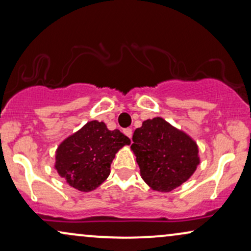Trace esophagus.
Returning a JSON list of instances; mask_svg holds the SVG:
<instances>
[{
    "mask_svg": "<svg viewBox=\"0 0 251 251\" xmlns=\"http://www.w3.org/2000/svg\"><path fill=\"white\" fill-rule=\"evenodd\" d=\"M123 132H125V135H126V136H128L130 139L132 138V130L130 129V128H128V129H125V131H123Z\"/></svg>",
    "mask_w": 251,
    "mask_h": 251,
    "instance_id": "1",
    "label": "esophagus"
}]
</instances>
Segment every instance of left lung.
<instances>
[{"label":"left lung","mask_w":251,"mask_h":251,"mask_svg":"<svg viewBox=\"0 0 251 251\" xmlns=\"http://www.w3.org/2000/svg\"><path fill=\"white\" fill-rule=\"evenodd\" d=\"M131 151L143 180L157 192H170L188 180L199 164V146L166 120H145L132 136Z\"/></svg>","instance_id":"obj_1"}]
</instances>
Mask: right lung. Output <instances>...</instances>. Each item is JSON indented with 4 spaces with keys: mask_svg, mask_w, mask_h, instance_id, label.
<instances>
[{
    "mask_svg": "<svg viewBox=\"0 0 251 251\" xmlns=\"http://www.w3.org/2000/svg\"><path fill=\"white\" fill-rule=\"evenodd\" d=\"M130 143L120 130H108L97 120L89 121L59 144L54 169L75 190L94 191L107 179L115 154Z\"/></svg>",
    "mask_w": 251,
    "mask_h": 251,
    "instance_id": "right-lung-1",
    "label": "right lung"
}]
</instances>
